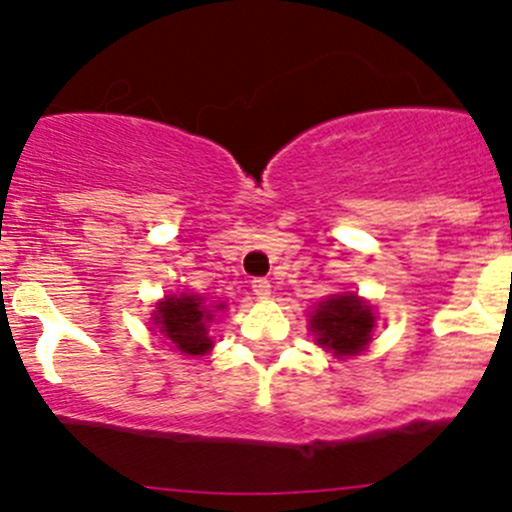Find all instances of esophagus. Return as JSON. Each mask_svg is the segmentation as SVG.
I'll return each mask as SVG.
<instances>
[{
	"label": "esophagus",
	"instance_id": "esophagus-1",
	"mask_svg": "<svg viewBox=\"0 0 512 512\" xmlns=\"http://www.w3.org/2000/svg\"><path fill=\"white\" fill-rule=\"evenodd\" d=\"M252 292H255L260 299H267L272 294L270 280H267V277H255V280H252Z\"/></svg>",
	"mask_w": 512,
	"mask_h": 512
}]
</instances>
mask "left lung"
I'll return each mask as SVG.
<instances>
[{
    "label": "left lung",
    "instance_id": "obj_1",
    "mask_svg": "<svg viewBox=\"0 0 512 512\" xmlns=\"http://www.w3.org/2000/svg\"><path fill=\"white\" fill-rule=\"evenodd\" d=\"M374 314L369 304L354 294H337L319 304L312 314V332L324 349L337 356H354L369 344Z\"/></svg>",
    "mask_w": 512,
    "mask_h": 512
}]
</instances>
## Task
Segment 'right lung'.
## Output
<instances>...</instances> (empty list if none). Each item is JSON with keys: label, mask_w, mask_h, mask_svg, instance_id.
Masks as SVG:
<instances>
[{"label": "right lung", "mask_w": 512, "mask_h": 512, "mask_svg": "<svg viewBox=\"0 0 512 512\" xmlns=\"http://www.w3.org/2000/svg\"><path fill=\"white\" fill-rule=\"evenodd\" d=\"M213 314L203 307L200 297H168L160 302L156 312V324H160V332L175 344L183 354H205L213 347V339L208 337L205 322H210Z\"/></svg>", "instance_id": "obj_1"}]
</instances>
